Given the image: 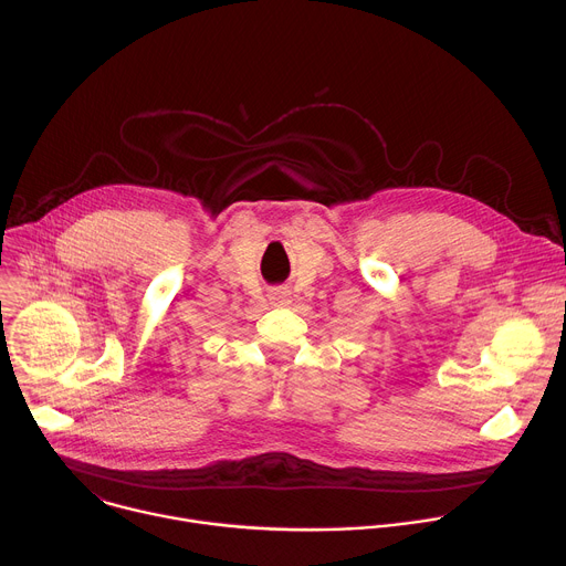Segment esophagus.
Instances as JSON below:
<instances>
[{
	"instance_id": "obj_1",
	"label": "esophagus",
	"mask_w": 566,
	"mask_h": 566,
	"mask_svg": "<svg viewBox=\"0 0 566 566\" xmlns=\"http://www.w3.org/2000/svg\"><path fill=\"white\" fill-rule=\"evenodd\" d=\"M289 291H284V289H273L271 293H269V300L273 302V304H277V306H284V304H289Z\"/></svg>"
}]
</instances>
